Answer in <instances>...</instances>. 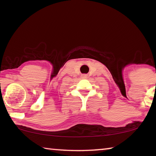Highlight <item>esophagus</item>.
<instances>
[{
    "mask_svg": "<svg viewBox=\"0 0 156 156\" xmlns=\"http://www.w3.org/2000/svg\"><path fill=\"white\" fill-rule=\"evenodd\" d=\"M87 74H82L81 75V78H83V79L87 78Z\"/></svg>",
    "mask_w": 156,
    "mask_h": 156,
    "instance_id": "1",
    "label": "esophagus"
}]
</instances>
